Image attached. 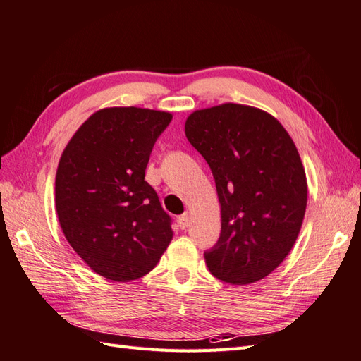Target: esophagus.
<instances>
[{
  "mask_svg": "<svg viewBox=\"0 0 361 361\" xmlns=\"http://www.w3.org/2000/svg\"><path fill=\"white\" fill-rule=\"evenodd\" d=\"M189 224H190V214H189V212H186V214H183L181 216H178V226H180L181 230L188 228Z\"/></svg>",
  "mask_w": 361,
  "mask_h": 361,
  "instance_id": "34e87169",
  "label": "esophagus"
}]
</instances>
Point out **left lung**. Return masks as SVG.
I'll use <instances>...</instances> for the list:
<instances>
[{
    "label": "left lung",
    "mask_w": 361,
    "mask_h": 361,
    "mask_svg": "<svg viewBox=\"0 0 361 361\" xmlns=\"http://www.w3.org/2000/svg\"><path fill=\"white\" fill-rule=\"evenodd\" d=\"M184 131L221 204V235L204 253L210 273L232 285L264 279L290 253L307 209L298 147L273 116L238 104L195 111Z\"/></svg>",
    "instance_id": "1"
}]
</instances>
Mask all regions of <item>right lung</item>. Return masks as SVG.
Instances as JSON below:
<instances>
[{
  "instance_id": "add662e5",
  "label": "right lung",
  "mask_w": 361,
  "mask_h": 361,
  "mask_svg": "<svg viewBox=\"0 0 361 361\" xmlns=\"http://www.w3.org/2000/svg\"><path fill=\"white\" fill-rule=\"evenodd\" d=\"M171 120L155 109H100L62 152L54 188L62 232L109 281L147 274L172 239V219L145 181L152 147Z\"/></svg>"
}]
</instances>
